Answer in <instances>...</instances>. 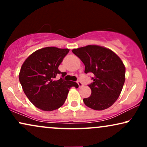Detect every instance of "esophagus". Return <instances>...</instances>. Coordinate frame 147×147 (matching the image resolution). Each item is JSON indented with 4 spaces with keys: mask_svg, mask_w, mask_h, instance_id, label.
<instances>
[{
    "mask_svg": "<svg viewBox=\"0 0 147 147\" xmlns=\"http://www.w3.org/2000/svg\"><path fill=\"white\" fill-rule=\"evenodd\" d=\"M77 84H78L79 85V87H82L83 86V83H82V82H80V81H77Z\"/></svg>",
    "mask_w": 147,
    "mask_h": 147,
    "instance_id": "34e87169",
    "label": "esophagus"
}]
</instances>
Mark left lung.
<instances>
[{
  "label": "left lung",
  "instance_id": "left-lung-1",
  "mask_svg": "<svg viewBox=\"0 0 147 147\" xmlns=\"http://www.w3.org/2000/svg\"><path fill=\"white\" fill-rule=\"evenodd\" d=\"M85 65L86 74H93L88 84L91 95L83 99L88 107L97 111L108 109L117 100L125 82V67L119 57L109 49L87 45L72 50Z\"/></svg>",
  "mask_w": 147,
  "mask_h": 147
}]
</instances>
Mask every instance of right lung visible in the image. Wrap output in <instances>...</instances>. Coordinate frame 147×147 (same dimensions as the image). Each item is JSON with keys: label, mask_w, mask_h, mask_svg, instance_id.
I'll return each mask as SVG.
<instances>
[{"label": "right lung", "mask_w": 147, "mask_h": 147, "mask_svg": "<svg viewBox=\"0 0 147 147\" xmlns=\"http://www.w3.org/2000/svg\"><path fill=\"white\" fill-rule=\"evenodd\" d=\"M68 49L47 47L33 52L22 65L19 81L25 95L38 109L45 111L56 110L67 98L69 89L79 85L72 81H65L66 72L58 68L68 53ZM58 74L62 77L54 81Z\"/></svg>", "instance_id": "1"}]
</instances>
